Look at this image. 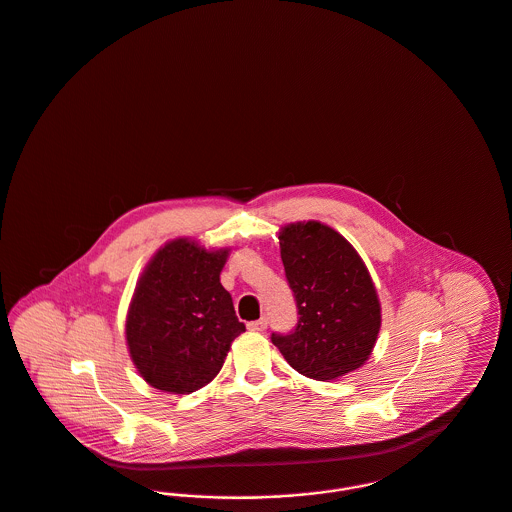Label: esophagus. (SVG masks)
I'll return each instance as SVG.
<instances>
[{"instance_id": "34e87169", "label": "esophagus", "mask_w": 512, "mask_h": 512, "mask_svg": "<svg viewBox=\"0 0 512 512\" xmlns=\"http://www.w3.org/2000/svg\"><path fill=\"white\" fill-rule=\"evenodd\" d=\"M247 327H249L251 331H265V329H267V317H261V319H257V321H249Z\"/></svg>"}]
</instances>
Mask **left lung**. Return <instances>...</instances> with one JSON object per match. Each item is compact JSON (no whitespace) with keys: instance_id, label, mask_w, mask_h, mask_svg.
<instances>
[{"instance_id":"1","label":"left lung","mask_w":512,"mask_h":512,"mask_svg":"<svg viewBox=\"0 0 512 512\" xmlns=\"http://www.w3.org/2000/svg\"><path fill=\"white\" fill-rule=\"evenodd\" d=\"M278 239L298 323L271 341L294 370L319 382L360 368L380 331V302L362 259L319 222L288 224Z\"/></svg>"}]
</instances>
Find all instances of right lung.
<instances>
[{"label": "right lung", "mask_w": 512, "mask_h": 512, "mask_svg": "<svg viewBox=\"0 0 512 512\" xmlns=\"http://www.w3.org/2000/svg\"><path fill=\"white\" fill-rule=\"evenodd\" d=\"M226 257L228 249L175 239L146 267L126 317V341L150 386L171 394L206 386L245 331L220 282Z\"/></svg>", "instance_id": "obj_1"}]
</instances>
